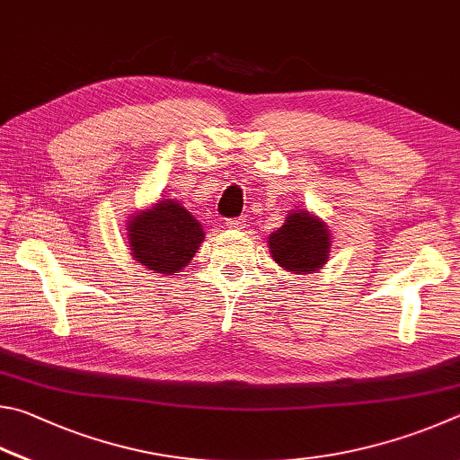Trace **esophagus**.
<instances>
[{
  "instance_id": "obj_1",
  "label": "esophagus",
  "mask_w": 460,
  "mask_h": 460,
  "mask_svg": "<svg viewBox=\"0 0 460 460\" xmlns=\"http://www.w3.org/2000/svg\"><path fill=\"white\" fill-rule=\"evenodd\" d=\"M224 224L228 226L230 230H243V228H244V220H243V217H230V220H226Z\"/></svg>"
}]
</instances>
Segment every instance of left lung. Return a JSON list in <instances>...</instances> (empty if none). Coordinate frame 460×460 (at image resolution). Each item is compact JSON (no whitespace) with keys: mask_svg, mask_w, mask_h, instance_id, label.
<instances>
[{"mask_svg":"<svg viewBox=\"0 0 460 460\" xmlns=\"http://www.w3.org/2000/svg\"><path fill=\"white\" fill-rule=\"evenodd\" d=\"M332 230L309 209H291L285 224L269 236L270 256L293 275H311L323 269L332 252Z\"/></svg>","mask_w":460,"mask_h":460,"instance_id":"obj_1","label":"left lung"}]
</instances>
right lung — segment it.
Instances as JSON below:
<instances>
[{
  "label": "right lung",
  "instance_id": "obj_1",
  "mask_svg": "<svg viewBox=\"0 0 460 460\" xmlns=\"http://www.w3.org/2000/svg\"><path fill=\"white\" fill-rule=\"evenodd\" d=\"M125 230L133 261L164 277L188 267L206 236L196 217L167 196L128 216Z\"/></svg>",
  "mask_w": 460,
  "mask_h": 460
}]
</instances>
